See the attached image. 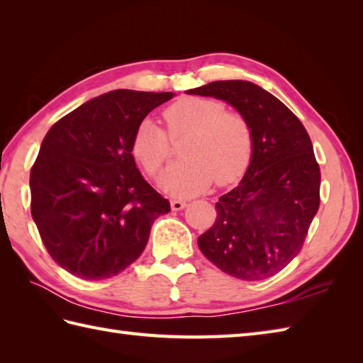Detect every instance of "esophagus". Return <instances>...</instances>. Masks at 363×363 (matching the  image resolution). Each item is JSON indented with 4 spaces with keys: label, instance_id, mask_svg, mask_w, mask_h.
<instances>
[{
    "label": "esophagus",
    "instance_id": "esophagus-1",
    "mask_svg": "<svg viewBox=\"0 0 363 363\" xmlns=\"http://www.w3.org/2000/svg\"><path fill=\"white\" fill-rule=\"evenodd\" d=\"M169 203H172V209L173 211H182L184 207L187 206V203L184 201V199H179V198H173Z\"/></svg>",
    "mask_w": 363,
    "mask_h": 363
}]
</instances>
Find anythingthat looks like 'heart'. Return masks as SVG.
Instances as JSON below:
<instances>
[{
	"mask_svg": "<svg viewBox=\"0 0 363 363\" xmlns=\"http://www.w3.org/2000/svg\"><path fill=\"white\" fill-rule=\"evenodd\" d=\"M167 132L151 118L137 126L133 152L146 173L156 176L172 157V140L187 135L181 154L162 177V186L174 195H195L215 182L237 181L252 156V129L240 112L225 111L215 99L186 98L164 113Z\"/></svg>",
	"mask_w": 363,
	"mask_h": 363,
	"instance_id": "obj_1",
	"label": "heart"
}]
</instances>
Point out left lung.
Here are the masks:
<instances>
[{
	"label": "left lung",
	"instance_id": "obj_1",
	"mask_svg": "<svg viewBox=\"0 0 363 363\" xmlns=\"http://www.w3.org/2000/svg\"><path fill=\"white\" fill-rule=\"evenodd\" d=\"M229 103L250 121L252 156L243 179L220 196L217 220L198 237L221 272L262 281L295 259L320 207V167L303 123L250 81H215L187 90Z\"/></svg>",
	"mask_w": 363,
	"mask_h": 363
}]
</instances>
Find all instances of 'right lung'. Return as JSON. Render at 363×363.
<instances>
[{
    "label": "right lung",
    "mask_w": 363,
    "mask_h": 363,
    "mask_svg": "<svg viewBox=\"0 0 363 363\" xmlns=\"http://www.w3.org/2000/svg\"><path fill=\"white\" fill-rule=\"evenodd\" d=\"M172 91L113 90L54 123L30 168V213L59 267L86 281L117 276L143 252L169 203L138 172L137 126Z\"/></svg>",
    "instance_id": "obj_1"
}]
</instances>
